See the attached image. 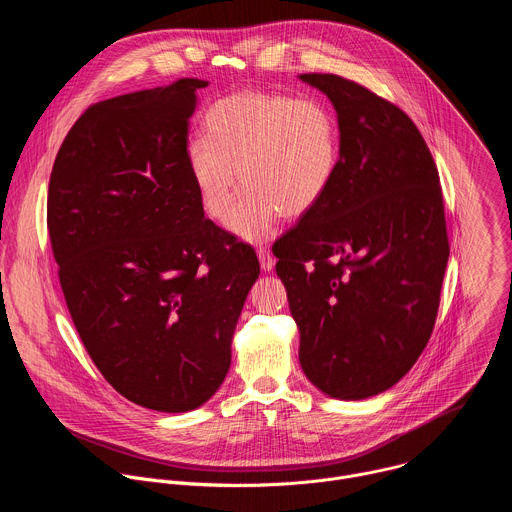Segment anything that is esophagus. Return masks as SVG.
I'll use <instances>...</instances> for the list:
<instances>
[{"mask_svg":"<svg viewBox=\"0 0 512 512\" xmlns=\"http://www.w3.org/2000/svg\"><path fill=\"white\" fill-rule=\"evenodd\" d=\"M257 257H259V263H261V269H263V271H271V269H273L275 257H273L265 247H259V249H257Z\"/></svg>","mask_w":512,"mask_h":512,"instance_id":"1","label":"esophagus"}]
</instances>
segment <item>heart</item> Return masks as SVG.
Here are the masks:
<instances>
[{
  "mask_svg": "<svg viewBox=\"0 0 512 512\" xmlns=\"http://www.w3.org/2000/svg\"><path fill=\"white\" fill-rule=\"evenodd\" d=\"M206 129L188 143L192 180L208 216L233 214L229 227L245 241L267 239L281 214H308L336 176L338 123L316 97L241 91L210 107ZM239 177L248 188L236 209Z\"/></svg>",
  "mask_w": 512,
  "mask_h": 512,
  "instance_id": "b5f03b06",
  "label": "heart"
}]
</instances>
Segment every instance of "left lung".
<instances>
[{
	"mask_svg": "<svg viewBox=\"0 0 512 512\" xmlns=\"http://www.w3.org/2000/svg\"><path fill=\"white\" fill-rule=\"evenodd\" d=\"M300 79L336 109L340 160L320 204L275 243V269L306 377L367 399L407 375L433 332L450 257L440 174L397 105L338 75Z\"/></svg>",
	"mask_w": 512,
	"mask_h": 512,
	"instance_id": "1",
	"label": "left lung"
}]
</instances>
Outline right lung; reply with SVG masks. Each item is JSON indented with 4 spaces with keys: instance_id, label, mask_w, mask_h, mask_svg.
Segmentation results:
<instances>
[{
    "instance_id": "add662e5",
    "label": "right lung",
    "mask_w": 512,
    "mask_h": 512,
    "mask_svg": "<svg viewBox=\"0 0 512 512\" xmlns=\"http://www.w3.org/2000/svg\"><path fill=\"white\" fill-rule=\"evenodd\" d=\"M208 81L91 105L56 154L46 223L75 328L107 383L166 413L208 401L259 261L204 216L188 168L196 91Z\"/></svg>"
}]
</instances>
